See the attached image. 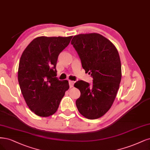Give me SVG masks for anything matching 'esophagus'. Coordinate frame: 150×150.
<instances>
[{"label":"esophagus","mask_w":150,"mask_h":150,"mask_svg":"<svg viewBox=\"0 0 150 150\" xmlns=\"http://www.w3.org/2000/svg\"><path fill=\"white\" fill-rule=\"evenodd\" d=\"M69 87H70V88H71V87H73V86H74V81H69Z\"/></svg>","instance_id":"34e87169"}]
</instances>
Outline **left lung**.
Returning a JSON list of instances; mask_svg holds the SVG:
<instances>
[{"instance_id": "left-lung-1", "label": "left lung", "mask_w": 150, "mask_h": 150, "mask_svg": "<svg viewBox=\"0 0 150 150\" xmlns=\"http://www.w3.org/2000/svg\"><path fill=\"white\" fill-rule=\"evenodd\" d=\"M71 44L78 53L86 73L93 77V84L78 81L74 87L81 96L76 101L79 113L88 119H97L110 109L122 79L120 56L109 40L96 33L75 35Z\"/></svg>"}]
</instances>
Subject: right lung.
Here are the masks:
<instances>
[{"label": "right lung", "mask_w": 150, "mask_h": 150, "mask_svg": "<svg viewBox=\"0 0 150 150\" xmlns=\"http://www.w3.org/2000/svg\"><path fill=\"white\" fill-rule=\"evenodd\" d=\"M72 38L38 37L30 42L21 56L18 69L20 87L26 104L38 116L54 114L69 88L68 81H59L56 77V66L59 53Z\"/></svg>", "instance_id": "1"}]
</instances>
